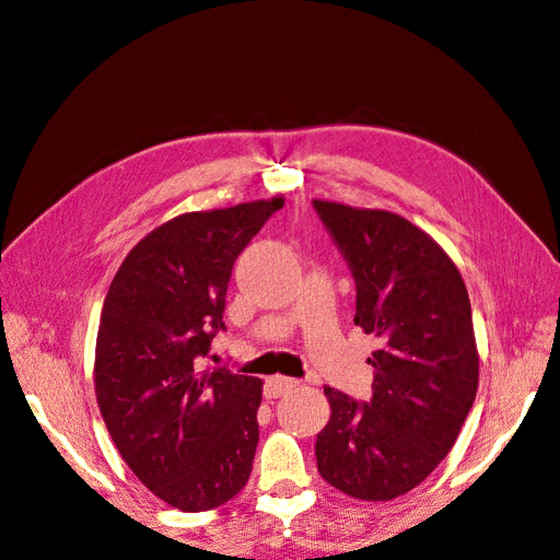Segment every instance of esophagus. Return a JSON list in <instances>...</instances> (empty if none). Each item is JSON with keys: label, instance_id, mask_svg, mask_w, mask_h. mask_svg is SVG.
<instances>
[{"label": "esophagus", "instance_id": "34e87169", "mask_svg": "<svg viewBox=\"0 0 560 560\" xmlns=\"http://www.w3.org/2000/svg\"><path fill=\"white\" fill-rule=\"evenodd\" d=\"M299 385L296 378H287V376H273L266 381V397L268 399H276V397H282L284 393H290V389H294Z\"/></svg>", "mask_w": 560, "mask_h": 560}]
</instances>
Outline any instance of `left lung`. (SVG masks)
Masks as SVG:
<instances>
[{
  "mask_svg": "<svg viewBox=\"0 0 560 560\" xmlns=\"http://www.w3.org/2000/svg\"><path fill=\"white\" fill-rule=\"evenodd\" d=\"M313 206L358 282L354 325L376 334L374 397L325 387L329 422L317 471L336 490L389 502L420 486L453 448L479 387V350L460 270L430 233L387 210Z\"/></svg>",
  "mask_w": 560,
  "mask_h": 560,
  "instance_id": "8db88e82",
  "label": "left lung"
}]
</instances>
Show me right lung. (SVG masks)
Masks as SVG:
<instances>
[{
	"instance_id": "obj_1",
	"label": "right lung",
	"mask_w": 560,
	"mask_h": 560,
	"mask_svg": "<svg viewBox=\"0 0 560 560\" xmlns=\"http://www.w3.org/2000/svg\"><path fill=\"white\" fill-rule=\"evenodd\" d=\"M284 198L184 212L135 245L105 296L95 397L114 446L179 512L217 510L245 488L264 381L198 371L224 329L233 261Z\"/></svg>"
}]
</instances>
